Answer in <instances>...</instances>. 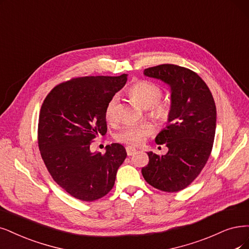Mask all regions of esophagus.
<instances>
[{
  "label": "esophagus",
  "instance_id": "esophagus-1",
  "mask_svg": "<svg viewBox=\"0 0 249 249\" xmlns=\"http://www.w3.org/2000/svg\"><path fill=\"white\" fill-rule=\"evenodd\" d=\"M126 152H127L128 156H132L133 154L136 153V150H135V148H132V146H127Z\"/></svg>",
  "mask_w": 249,
  "mask_h": 249
}]
</instances>
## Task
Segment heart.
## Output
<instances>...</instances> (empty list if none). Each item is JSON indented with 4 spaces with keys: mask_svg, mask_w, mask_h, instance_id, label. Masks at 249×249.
<instances>
[{
    "mask_svg": "<svg viewBox=\"0 0 249 249\" xmlns=\"http://www.w3.org/2000/svg\"><path fill=\"white\" fill-rule=\"evenodd\" d=\"M128 93L136 104L143 107H149V114L157 120L159 123H167L172 114L170 105L158 103L161 98L162 91L154 83L148 81H140L134 83L128 89ZM117 103V97L114 96L108 100L106 107L105 116L107 121L114 119V110ZM155 129L151 124H128L123 126L116 135L115 140L119 142L129 145H140L148 136L154 133Z\"/></svg>",
    "mask_w": 249,
    "mask_h": 249,
    "instance_id": "1",
    "label": "heart"
}]
</instances>
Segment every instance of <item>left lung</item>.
<instances>
[{"mask_svg":"<svg viewBox=\"0 0 249 249\" xmlns=\"http://www.w3.org/2000/svg\"><path fill=\"white\" fill-rule=\"evenodd\" d=\"M143 75L170 87L172 114L168 125L156 136L166 155L148 152L149 164L142 169L145 181L160 191L187 188L203 169L213 150L216 107L206 83L195 71L176 64L145 69Z\"/></svg>","mask_w":249,"mask_h":249,"instance_id":"8db88e82","label":"left lung"}]
</instances>
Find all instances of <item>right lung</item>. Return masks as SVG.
I'll return each mask as SVG.
<instances>
[{
  "label": "right lung",
  "mask_w": 249,
  "mask_h": 249,
  "mask_svg": "<svg viewBox=\"0 0 249 249\" xmlns=\"http://www.w3.org/2000/svg\"><path fill=\"white\" fill-rule=\"evenodd\" d=\"M127 75L71 79L54 87L42 105L38 143L52 178L79 200L91 202L113 189L127 153L120 143L92 153L90 143L107 133L108 100L126 84Z\"/></svg>",
  "instance_id": "1"
}]
</instances>
